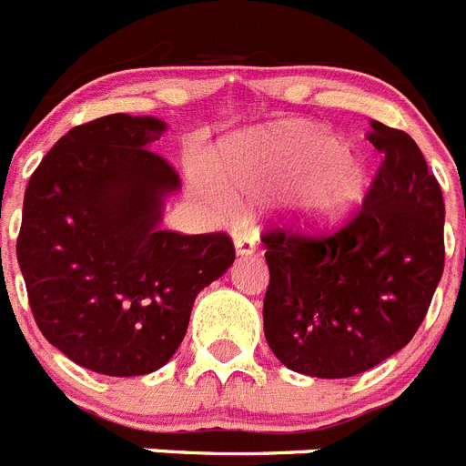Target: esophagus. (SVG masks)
<instances>
[{
	"mask_svg": "<svg viewBox=\"0 0 466 466\" xmlns=\"http://www.w3.org/2000/svg\"><path fill=\"white\" fill-rule=\"evenodd\" d=\"M234 248H237V255H241V258H248V255L255 253V248H258V238H255V234L243 232V234H238L237 238H234Z\"/></svg>",
	"mask_w": 466,
	"mask_h": 466,
	"instance_id": "1",
	"label": "esophagus"
}]
</instances>
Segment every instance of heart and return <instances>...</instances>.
I'll list each match as a JSON object with an SVG mask.
<instances>
[{
    "mask_svg": "<svg viewBox=\"0 0 466 466\" xmlns=\"http://www.w3.org/2000/svg\"><path fill=\"white\" fill-rule=\"evenodd\" d=\"M216 179L229 193L258 195L282 188V211L299 229H342L370 195L363 156L333 133L308 124H280L238 135L220 149Z\"/></svg>",
    "mask_w": 466,
    "mask_h": 466,
    "instance_id": "b5f03b06",
    "label": "heart"
}]
</instances>
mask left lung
I'll return each mask as SVG.
<instances>
[{"label": "left lung", "instance_id": "1", "mask_svg": "<svg viewBox=\"0 0 466 466\" xmlns=\"http://www.w3.org/2000/svg\"><path fill=\"white\" fill-rule=\"evenodd\" d=\"M384 160L351 223L331 237L271 229L264 336L289 370L342 380L419 331L443 273V198L419 145L372 121Z\"/></svg>", "mask_w": 466, "mask_h": 466}]
</instances>
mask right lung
<instances>
[{
  "instance_id": "add662e5",
  "label": "right lung",
  "mask_w": 466,
  "mask_h": 466,
  "mask_svg": "<svg viewBox=\"0 0 466 466\" xmlns=\"http://www.w3.org/2000/svg\"><path fill=\"white\" fill-rule=\"evenodd\" d=\"M156 116L107 115L76 126L29 179L17 264L50 345L86 370L137 377L179 350L195 297L234 262L223 232L160 228L181 188L151 151Z\"/></svg>"
}]
</instances>
